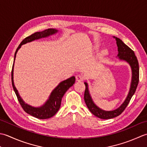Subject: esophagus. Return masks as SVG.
<instances>
[{"label": "esophagus", "mask_w": 147, "mask_h": 147, "mask_svg": "<svg viewBox=\"0 0 147 147\" xmlns=\"http://www.w3.org/2000/svg\"><path fill=\"white\" fill-rule=\"evenodd\" d=\"M76 80L77 81H83L84 77L82 76H80V75H77L76 76Z\"/></svg>", "instance_id": "34e87169"}]
</instances>
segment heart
<instances>
[{
  "label": "heart",
  "mask_w": 147,
  "mask_h": 147,
  "mask_svg": "<svg viewBox=\"0 0 147 147\" xmlns=\"http://www.w3.org/2000/svg\"><path fill=\"white\" fill-rule=\"evenodd\" d=\"M94 47H95L96 49H98L99 48V45H96ZM107 55H108V50L107 49H103V50L101 51L100 53H99L98 56H99V58H103V57Z\"/></svg>",
  "instance_id": "b5f03b06"
}]
</instances>
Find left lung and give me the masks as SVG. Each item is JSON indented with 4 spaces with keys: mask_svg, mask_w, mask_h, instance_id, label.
Returning a JSON list of instances; mask_svg holds the SVG:
<instances>
[{
    "mask_svg": "<svg viewBox=\"0 0 147 147\" xmlns=\"http://www.w3.org/2000/svg\"><path fill=\"white\" fill-rule=\"evenodd\" d=\"M113 38H115L117 46L118 47L119 53L117 56H119V58L121 60L127 62L130 65L131 70H132V80H131L129 91L127 96L125 98V101L118 109L112 110V111H105V110H101L96 105L92 100L90 94H89L88 83L86 82H84L86 86L84 101L86 105L92 114L96 116L97 117L102 119H112L121 115L129 103L131 98L136 90L139 82V64L135 54L132 49L129 48L127 45H125L120 38L115 37H113Z\"/></svg>",
    "mask_w": 147,
    "mask_h": 147,
    "instance_id": "obj_1",
    "label": "left lung"
}]
</instances>
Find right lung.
Returning <instances> with one entry per match:
<instances>
[{"label":"right lung","mask_w":147,"mask_h":147,"mask_svg":"<svg viewBox=\"0 0 147 147\" xmlns=\"http://www.w3.org/2000/svg\"><path fill=\"white\" fill-rule=\"evenodd\" d=\"M58 32V30L55 28H48L42 32H35L34 34H32L31 35L28 36V37H26L25 39L22 40V42L20 43L19 46L15 52L14 54V60L16 58V53L18 51L22 46L23 44H26L28 42H30L32 41H34L35 40L39 39L41 38H44L49 37V36L56 34ZM14 63L13 65V69H12L11 72V80H12V85H13V88L14 91L16 93V96L18 98L19 102L22 107L24 111L26 112L30 115L34 117L37 119H46L52 117L53 116L55 115L57 112L58 111L59 108L61 106V99L63 96V95L69 89L71 86H72L75 81H76V77L74 76L71 77L70 78H68V79L63 80V81L61 82L56 87V88L51 92V93L49 99L47 100V101L42 106L40 107H32L29 105L25 103L24 101L22 100V98L20 97V96L18 92V90L16 88L14 84V80H13V68H14Z\"/></svg>","instance_id":"1"}]
</instances>
